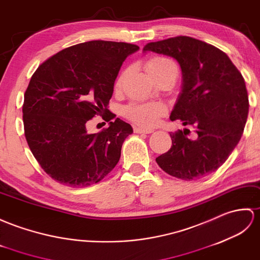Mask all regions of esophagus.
<instances>
[{
  "label": "esophagus",
  "instance_id": "obj_1",
  "mask_svg": "<svg viewBox=\"0 0 260 260\" xmlns=\"http://www.w3.org/2000/svg\"><path fill=\"white\" fill-rule=\"evenodd\" d=\"M134 130H135L136 134H151V132H153V130L142 129V128H139V126H135Z\"/></svg>",
  "mask_w": 260,
  "mask_h": 260
}]
</instances>
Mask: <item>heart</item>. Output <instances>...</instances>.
<instances>
[{
  "mask_svg": "<svg viewBox=\"0 0 260 260\" xmlns=\"http://www.w3.org/2000/svg\"><path fill=\"white\" fill-rule=\"evenodd\" d=\"M165 69H175L177 67L174 62L166 57H153L146 63V70L149 76L165 70ZM124 72L121 73L115 81V88L119 89L122 84ZM125 117L129 118L132 122L143 126V128H151L158 123L159 119L166 113V107L159 102H147V103H131L126 106L123 110Z\"/></svg>",
  "mask_w": 260,
  "mask_h": 260,
  "instance_id": "1",
  "label": "heart"
}]
</instances>
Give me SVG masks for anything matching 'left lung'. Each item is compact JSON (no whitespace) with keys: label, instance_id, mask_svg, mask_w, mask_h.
<instances>
[{"label":"left lung","instance_id":"left-lung-1","mask_svg":"<svg viewBox=\"0 0 260 260\" xmlns=\"http://www.w3.org/2000/svg\"><path fill=\"white\" fill-rule=\"evenodd\" d=\"M142 52L170 56L179 63L181 92L170 120L193 125L197 132L194 139L182 131L171 134L172 146L155 158L157 164L182 180H194L216 171L244 132L249 103L243 76L226 53L189 37L148 43Z\"/></svg>","mask_w":260,"mask_h":260}]
</instances>
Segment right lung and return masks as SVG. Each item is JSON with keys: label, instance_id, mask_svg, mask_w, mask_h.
<instances>
[{"label": "right lung", "instance_id": "add662e5", "mask_svg": "<svg viewBox=\"0 0 260 260\" xmlns=\"http://www.w3.org/2000/svg\"><path fill=\"white\" fill-rule=\"evenodd\" d=\"M138 50L124 42H84L57 52L34 72L24 94V134L34 158L57 182L88 187L118 164L132 126L117 118L90 135L86 122L109 112L120 68ZM112 118L110 112L107 119Z\"/></svg>", "mask_w": 260, "mask_h": 260}]
</instances>
